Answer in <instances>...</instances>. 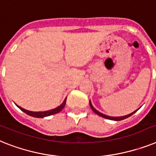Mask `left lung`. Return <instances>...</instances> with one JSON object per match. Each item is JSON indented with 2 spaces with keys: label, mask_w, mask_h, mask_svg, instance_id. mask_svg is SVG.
I'll use <instances>...</instances> for the list:
<instances>
[{
  "label": "left lung",
  "mask_w": 156,
  "mask_h": 156,
  "mask_svg": "<svg viewBox=\"0 0 156 156\" xmlns=\"http://www.w3.org/2000/svg\"><path fill=\"white\" fill-rule=\"evenodd\" d=\"M90 106L91 109H92V111H93L94 112V113H95V114H97V115H99V116H101V117L104 118V119H110V120H114V121H120V120L125 119H126V118H128V117H130V116H131V115H132L133 114H135V112H136V111H137L138 110H139V109L140 108H140L137 109L136 111H133L132 113L129 114V115H123V116H119V117H112V116H108V115H104V114L101 113V112H99V111H97V110H96V109L93 107V105H92V103H91L90 101Z\"/></svg>",
  "instance_id": "left-lung-1"
}]
</instances>
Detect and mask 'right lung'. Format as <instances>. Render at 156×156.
<instances>
[{"instance_id":"right-lung-1","label":"right lung","mask_w":156,"mask_h":156,"mask_svg":"<svg viewBox=\"0 0 156 156\" xmlns=\"http://www.w3.org/2000/svg\"><path fill=\"white\" fill-rule=\"evenodd\" d=\"M66 102V98H65V100L63 101V102L60 106H58V107L54 109H52V110H49V111H28V110H25V109L22 108V107H19L17 106L19 109H21V111L25 112V114H27V115H30V116H32V117H35V118H44V117H47V116H49V115H54V114L59 113L63 108L65 107Z\"/></svg>"}]
</instances>
